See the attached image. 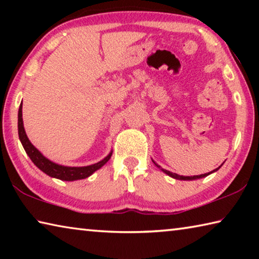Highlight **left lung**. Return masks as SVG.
<instances>
[{
	"instance_id": "8db88e82",
	"label": "left lung",
	"mask_w": 259,
	"mask_h": 259,
	"mask_svg": "<svg viewBox=\"0 0 259 259\" xmlns=\"http://www.w3.org/2000/svg\"><path fill=\"white\" fill-rule=\"evenodd\" d=\"M155 163V162H154ZM155 165H157L156 163H155ZM159 166V165H157ZM160 168V166H159ZM219 168H217V169H214L213 171H216V170H218ZM162 171L163 172H165L166 175H169L170 177H172V178H175V179H181V181H193V179H199V178H202V177H205V176H208L209 174H211V172H213V171H211V172H208V174H203V175H199V176H191V177H185V176H179V175H177V174H174V172H170V171H168V170H165V169H162Z\"/></svg>"
}]
</instances>
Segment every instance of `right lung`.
I'll use <instances>...</instances> for the list:
<instances>
[{"label":"right lung","mask_w":259,"mask_h":259,"mask_svg":"<svg viewBox=\"0 0 259 259\" xmlns=\"http://www.w3.org/2000/svg\"><path fill=\"white\" fill-rule=\"evenodd\" d=\"M23 104H20L19 111H18V134H19V139L23 146L25 148L27 155L30 157V160L33 161V163L37 166L38 169L42 170L43 172L49 175L50 177H55L61 179V181H77V179H84L89 177L90 175H93L96 170L106 163V162L111 159L112 153L105 157L104 160L99 161L98 163L87 165V166H65V165H59L54 162L48 160L47 157L43 156L38 150H36L32 143L29 142V139L26 136L25 129H24V123H23Z\"/></svg>","instance_id":"right-lung-1"}]
</instances>
